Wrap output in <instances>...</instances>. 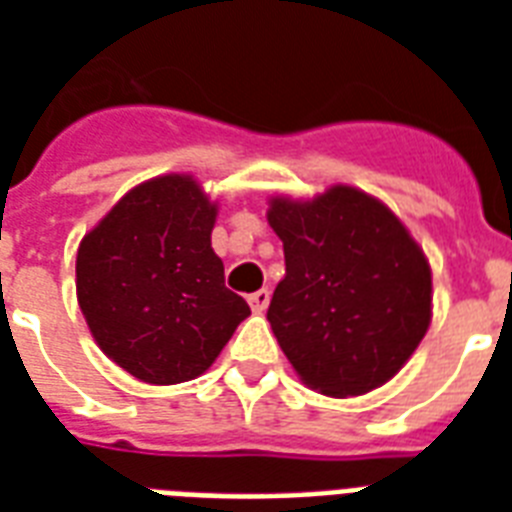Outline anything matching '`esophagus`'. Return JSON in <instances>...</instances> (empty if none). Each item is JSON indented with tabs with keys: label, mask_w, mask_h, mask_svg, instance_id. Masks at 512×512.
Segmentation results:
<instances>
[{
	"label": "esophagus",
	"mask_w": 512,
	"mask_h": 512,
	"mask_svg": "<svg viewBox=\"0 0 512 512\" xmlns=\"http://www.w3.org/2000/svg\"><path fill=\"white\" fill-rule=\"evenodd\" d=\"M247 300H249V308H252V311L263 313L265 308H268V303H271V292H268V289H257V292H252Z\"/></svg>",
	"instance_id": "34e87169"
}]
</instances>
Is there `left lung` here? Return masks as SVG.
I'll return each mask as SVG.
<instances>
[{"label":"left lung","instance_id":"obj_1","mask_svg":"<svg viewBox=\"0 0 512 512\" xmlns=\"http://www.w3.org/2000/svg\"><path fill=\"white\" fill-rule=\"evenodd\" d=\"M287 276L268 321L300 380L324 396H361L406 364L430 324V265L401 220L335 185L313 201L273 199Z\"/></svg>","mask_w":512,"mask_h":512}]
</instances>
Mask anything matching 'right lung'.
<instances>
[{"instance_id":"1","label":"right lung","mask_w":512,"mask_h":512,"mask_svg":"<svg viewBox=\"0 0 512 512\" xmlns=\"http://www.w3.org/2000/svg\"><path fill=\"white\" fill-rule=\"evenodd\" d=\"M217 209L188 175L132 188L79 244L76 297L111 361L151 385L207 372L241 321L212 252Z\"/></svg>"}]
</instances>
